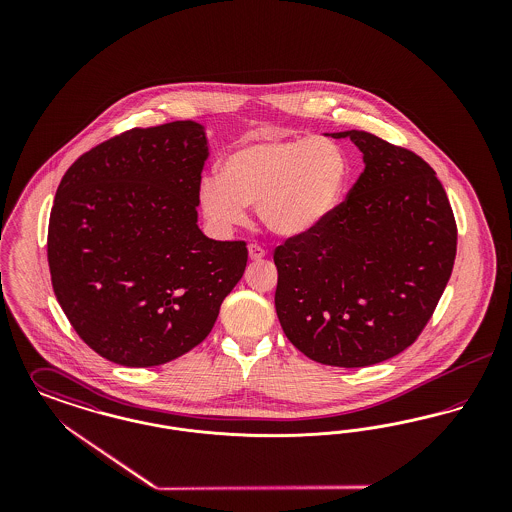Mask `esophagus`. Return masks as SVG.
I'll return each mask as SVG.
<instances>
[{"instance_id":"34e87169","label":"esophagus","mask_w":512,"mask_h":512,"mask_svg":"<svg viewBox=\"0 0 512 512\" xmlns=\"http://www.w3.org/2000/svg\"><path fill=\"white\" fill-rule=\"evenodd\" d=\"M247 251H249V259H251V261H261V259L267 255V251H265L261 245L257 244H249Z\"/></svg>"}]
</instances>
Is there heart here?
Masks as SVG:
<instances>
[{
	"label": "heart",
	"instance_id": "1",
	"mask_svg": "<svg viewBox=\"0 0 512 512\" xmlns=\"http://www.w3.org/2000/svg\"><path fill=\"white\" fill-rule=\"evenodd\" d=\"M347 157L326 138L261 134L234 147L219 171L199 180L207 222L228 234L247 219V205L278 236H299L326 219L340 201Z\"/></svg>",
	"mask_w": 512,
	"mask_h": 512
}]
</instances>
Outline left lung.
<instances>
[{"label": "left lung", "instance_id": "8db88e82", "mask_svg": "<svg viewBox=\"0 0 512 512\" xmlns=\"http://www.w3.org/2000/svg\"><path fill=\"white\" fill-rule=\"evenodd\" d=\"M361 149L347 199L274 251L284 334L322 365L359 368L399 355L438 305L457 253V224L434 169L363 130L328 134Z\"/></svg>", "mask_w": 512, "mask_h": 512}]
</instances>
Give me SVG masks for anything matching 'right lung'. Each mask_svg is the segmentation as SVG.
Masks as SVG:
<instances>
[{"instance_id":"add662e5","label":"right lung","mask_w":512,"mask_h":512,"mask_svg":"<svg viewBox=\"0 0 512 512\" xmlns=\"http://www.w3.org/2000/svg\"><path fill=\"white\" fill-rule=\"evenodd\" d=\"M205 128H132L80 155L49 215L53 292L76 334L122 366L165 365L205 340L244 276L245 242L197 226Z\"/></svg>"}]
</instances>
